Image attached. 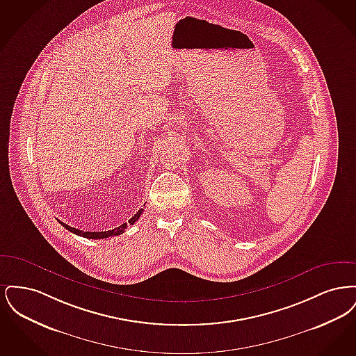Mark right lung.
<instances>
[{"label":"right lung","mask_w":356,"mask_h":356,"mask_svg":"<svg viewBox=\"0 0 356 356\" xmlns=\"http://www.w3.org/2000/svg\"><path fill=\"white\" fill-rule=\"evenodd\" d=\"M143 211H144V209H140L134 218H131V220L128 221V222H129V224H135L136 220H137V219L140 218V215L143 213ZM60 224H63V227H65L70 232H73V234H76V235H79V236L86 237V238H105V237L116 236V235H121V234L125 231V228H127V222H124V224H121L118 228L111 229V231H104V232H84V231H80V229H77V228L69 227L68 224H65V222H63V221H60Z\"/></svg>","instance_id":"add662e5"}]
</instances>
